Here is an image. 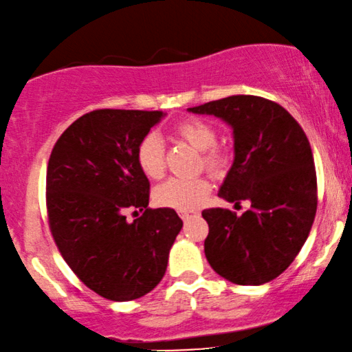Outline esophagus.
Returning <instances> with one entry per match:
<instances>
[{
    "mask_svg": "<svg viewBox=\"0 0 352 352\" xmlns=\"http://www.w3.org/2000/svg\"><path fill=\"white\" fill-rule=\"evenodd\" d=\"M193 216H195L193 212H180V217H182V219H184L185 222H186V221H190L191 217H193Z\"/></svg>",
    "mask_w": 352,
    "mask_h": 352,
    "instance_id": "esophagus-1",
    "label": "esophagus"
}]
</instances>
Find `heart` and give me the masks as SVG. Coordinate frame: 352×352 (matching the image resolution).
<instances>
[{"label":"heart","instance_id":"b5f03b06","mask_svg":"<svg viewBox=\"0 0 352 352\" xmlns=\"http://www.w3.org/2000/svg\"><path fill=\"white\" fill-rule=\"evenodd\" d=\"M173 133L191 148L201 151L199 167H204L214 177L224 175L230 166V151L228 146L217 144V131L204 120L190 118L177 123ZM136 164L140 170L151 180H159L166 172V151L157 135L148 133L136 146ZM211 185L204 177L195 179H170L154 190L157 206L186 212L201 206L208 198Z\"/></svg>","mask_w":352,"mask_h":352}]
</instances>
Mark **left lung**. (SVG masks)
<instances>
[{"label":"left lung","instance_id":"1","mask_svg":"<svg viewBox=\"0 0 352 352\" xmlns=\"http://www.w3.org/2000/svg\"><path fill=\"white\" fill-rule=\"evenodd\" d=\"M188 110L232 126L234 164L219 197L235 204L250 201L242 216L222 208L201 212L209 226V265L240 286L273 281L300 252L317 212L309 140L286 109L258 96H230Z\"/></svg>","mask_w":352,"mask_h":352}]
</instances>
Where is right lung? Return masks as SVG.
Here are the masks:
<instances>
[{
	"label": "right lung",
	"instance_id": "add662e5",
	"mask_svg": "<svg viewBox=\"0 0 352 352\" xmlns=\"http://www.w3.org/2000/svg\"><path fill=\"white\" fill-rule=\"evenodd\" d=\"M162 117L159 110L89 112L58 138L48 161L53 240L74 274L109 300L153 291L184 226L173 209L148 206L149 180L136 164L138 143ZM130 208L144 214L130 223Z\"/></svg>",
	"mask_w": 352,
	"mask_h": 352
}]
</instances>
